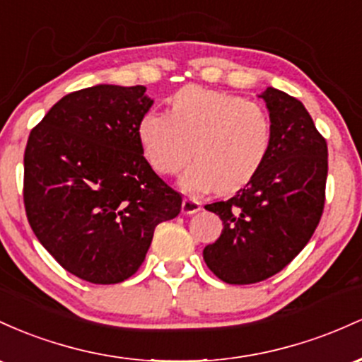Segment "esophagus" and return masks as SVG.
Segmentation results:
<instances>
[{"mask_svg":"<svg viewBox=\"0 0 362 362\" xmlns=\"http://www.w3.org/2000/svg\"><path fill=\"white\" fill-rule=\"evenodd\" d=\"M181 209H182V214H186V215L197 214L202 210V202L198 200V198H192V197L185 198V200H182Z\"/></svg>","mask_w":362,"mask_h":362,"instance_id":"esophagus-1","label":"esophagus"}]
</instances>
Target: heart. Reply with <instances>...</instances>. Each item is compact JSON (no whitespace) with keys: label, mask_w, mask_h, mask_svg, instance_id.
I'll list each match as a JSON object with an SVG mask.
<instances>
[{"label":"heart","mask_w":362,"mask_h":362,"mask_svg":"<svg viewBox=\"0 0 362 362\" xmlns=\"http://www.w3.org/2000/svg\"><path fill=\"white\" fill-rule=\"evenodd\" d=\"M274 138L263 105L209 88H181L170 112L150 111L138 123L145 157L162 176H173L197 157L181 177L186 192H234L265 162Z\"/></svg>","instance_id":"1"}]
</instances>
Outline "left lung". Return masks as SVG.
Instances as JSON below:
<instances>
[{
  "instance_id": "obj_1",
  "label": "left lung",
  "mask_w": 362,
  "mask_h": 362,
  "mask_svg": "<svg viewBox=\"0 0 362 362\" xmlns=\"http://www.w3.org/2000/svg\"><path fill=\"white\" fill-rule=\"evenodd\" d=\"M274 138L259 170L226 202L205 205L221 217V238L203 259L222 282L257 284L279 274L320 224L328 174L327 140L301 100L269 87L262 93Z\"/></svg>"
}]
</instances>
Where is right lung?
Masks as SVG:
<instances>
[{"instance_id": "obj_1", "label": "right lung", "mask_w": 362, "mask_h": 362, "mask_svg": "<svg viewBox=\"0 0 362 362\" xmlns=\"http://www.w3.org/2000/svg\"><path fill=\"white\" fill-rule=\"evenodd\" d=\"M144 85H95L64 95L34 127L23 156V205L40 245L64 270L119 284L144 263L157 224L182 198L144 157Z\"/></svg>"}]
</instances>
